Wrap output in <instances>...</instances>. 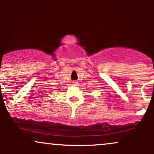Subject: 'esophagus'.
<instances>
[{"mask_svg":"<svg viewBox=\"0 0 154 154\" xmlns=\"http://www.w3.org/2000/svg\"><path fill=\"white\" fill-rule=\"evenodd\" d=\"M72 85H77V82H76V81H74V82H72Z\"/></svg>","mask_w":154,"mask_h":154,"instance_id":"esophagus-1","label":"esophagus"}]
</instances>
